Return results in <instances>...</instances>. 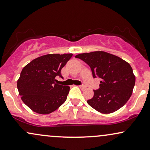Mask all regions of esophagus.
<instances>
[{"label": "esophagus", "instance_id": "1", "mask_svg": "<svg viewBox=\"0 0 150 150\" xmlns=\"http://www.w3.org/2000/svg\"><path fill=\"white\" fill-rule=\"evenodd\" d=\"M79 88H81V90H84V89H86V86H79Z\"/></svg>", "mask_w": 150, "mask_h": 150}]
</instances>
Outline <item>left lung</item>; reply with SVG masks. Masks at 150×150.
Instances as JSON below:
<instances>
[{
  "mask_svg": "<svg viewBox=\"0 0 150 150\" xmlns=\"http://www.w3.org/2000/svg\"><path fill=\"white\" fill-rule=\"evenodd\" d=\"M75 57L90 67L94 78L101 79L99 89L93 90V97L87 101L92 108L101 113L108 114L128 101L136 82L128 62L104 51L80 53Z\"/></svg>",
  "mask_w": 150,
  "mask_h": 150,
  "instance_id": "1",
  "label": "left lung"
}]
</instances>
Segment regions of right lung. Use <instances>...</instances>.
Here are the masks:
<instances>
[{"label":"right lung","mask_w":150,"mask_h":150,"mask_svg":"<svg viewBox=\"0 0 150 150\" xmlns=\"http://www.w3.org/2000/svg\"><path fill=\"white\" fill-rule=\"evenodd\" d=\"M72 55V53L42 55L23 68L17 81L18 94L33 111L49 114L65 102L70 88L58 84L55 78H62L61 69Z\"/></svg>","instance_id":"1"}]
</instances>
